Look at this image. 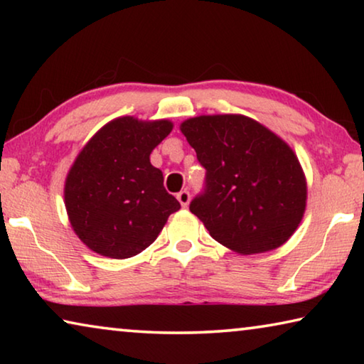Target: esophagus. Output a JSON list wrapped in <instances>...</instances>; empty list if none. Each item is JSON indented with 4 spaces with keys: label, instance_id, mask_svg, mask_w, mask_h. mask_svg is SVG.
Masks as SVG:
<instances>
[{
    "label": "esophagus",
    "instance_id": "obj_1",
    "mask_svg": "<svg viewBox=\"0 0 364 364\" xmlns=\"http://www.w3.org/2000/svg\"><path fill=\"white\" fill-rule=\"evenodd\" d=\"M176 199H178V202H180V204H181V207L186 208V207L189 205L191 194L188 193L186 189H184V191H181V193H178V194H176Z\"/></svg>",
    "mask_w": 364,
    "mask_h": 364
}]
</instances>
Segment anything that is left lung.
I'll list each match as a JSON object with an SVG mask.
<instances>
[{
  "instance_id": "8db88e82",
  "label": "left lung",
  "mask_w": 364,
  "mask_h": 364,
  "mask_svg": "<svg viewBox=\"0 0 364 364\" xmlns=\"http://www.w3.org/2000/svg\"><path fill=\"white\" fill-rule=\"evenodd\" d=\"M207 170L191 202L215 241L241 255L281 247L306 208V178L284 139L241 114L191 117L180 125Z\"/></svg>"
}]
</instances>
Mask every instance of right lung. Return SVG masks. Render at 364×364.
Masks as SVG:
<instances>
[{
    "label": "right lung",
    "instance_id": "obj_1",
    "mask_svg": "<svg viewBox=\"0 0 364 364\" xmlns=\"http://www.w3.org/2000/svg\"><path fill=\"white\" fill-rule=\"evenodd\" d=\"M171 130L167 119L119 117L78 152L65 176L64 202L72 230L90 250L117 260L138 255L180 210L151 164V152Z\"/></svg>",
    "mask_w": 364,
    "mask_h": 364
}]
</instances>
